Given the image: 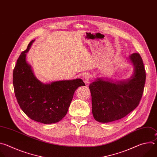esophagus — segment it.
<instances>
[{"label": "esophagus", "mask_w": 157, "mask_h": 157, "mask_svg": "<svg viewBox=\"0 0 157 157\" xmlns=\"http://www.w3.org/2000/svg\"><path fill=\"white\" fill-rule=\"evenodd\" d=\"M90 75L89 74H86L83 76L82 77V80L85 82L86 84H88L89 82H90Z\"/></svg>", "instance_id": "obj_1"}]
</instances>
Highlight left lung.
Wrapping results in <instances>:
<instances>
[{"label": "left lung", "mask_w": 157, "mask_h": 157, "mask_svg": "<svg viewBox=\"0 0 157 157\" xmlns=\"http://www.w3.org/2000/svg\"><path fill=\"white\" fill-rule=\"evenodd\" d=\"M128 60L133 66L130 78L122 81L97 78L89 85L93 115L98 122L107 123L121 119L139 104L146 79L144 65L139 53L130 55Z\"/></svg>", "instance_id": "1"}]
</instances>
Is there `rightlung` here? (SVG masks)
Segmentation results:
<instances>
[{"mask_svg":"<svg viewBox=\"0 0 157 157\" xmlns=\"http://www.w3.org/2000/svg\"><path fill=\"white\" fill-rule=\"evenodd\" d=\"M35 40L21 52L13 71V85L17 102L31 119L44 124L60 121L66 114L75 92L85 86L81 79L44 84L35 76L26 55Z\"/></svg>","mask_w":157,"mask_h":157,"instance_id":"obj_1","label":"right lung"}]
</instances>
